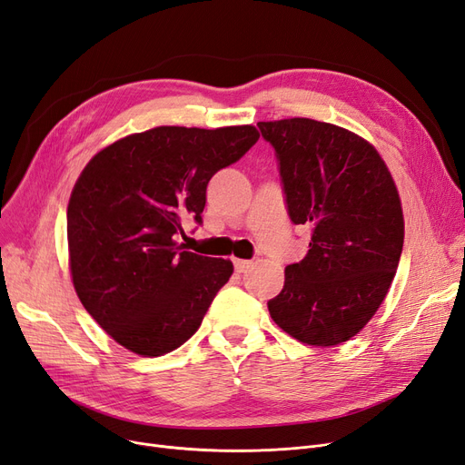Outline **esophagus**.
Here are the masks:
<instances>
[{
    "instance_id": "1",
    "label": "esophagus",
    "mask_w": 465,
    "mask_h": 465,
    "mask_svg": "<svg viewBox=\"0 0 465 465\" xmlns=\"http://www.w3.org/2000/svg\"><path fill=\"white\" fill-rule=\"evenodd\" d=\"M233 268L237 273H245L247 270L252 268V262L251 261H242V259H235L233 261Z\"/></svg>"
}]
</instances>
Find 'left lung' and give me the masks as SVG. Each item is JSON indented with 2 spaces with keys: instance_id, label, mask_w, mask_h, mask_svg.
Masks as SVG:
<instances>
[{
  "instance_id": "1",
  "label": "left lung",
  "mask_w": 465,
  "mask_h": 465,
  "mask_svg": "<svg viewBox=\"0 0 465 465\" xmlns=\"http://www.w3.org/2000/svg\"><path fill=\"white\" fill-rule=\"evenodd\" d=\"M276 151L287 214L311 226L308 252L285 268L272 320L306 345L333 347L377 312L397 273L404 218L397 185L362 137L312 118L259 123Z\"/></svg>"
}]
</instances>
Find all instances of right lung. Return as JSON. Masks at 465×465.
<instances>
[{"label":"right lung","mask_w":465,"mask_h":465,"mask_svg":"<svg viewBox=\"0 0 465 465\" xmlns=\"http://www.w3.org/2000/svg\"><path fill=\"white\" fill-rule=\"evenodd\" d=\"M259 142L254 126H159L85 164L66 211L76 295L118 345L163 356L192 337L233 264L183 251L182 222H203L206 185Z\"/></svg>","instance_id":"add662e5"}]
</instances>
